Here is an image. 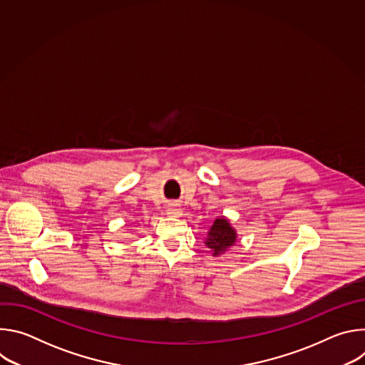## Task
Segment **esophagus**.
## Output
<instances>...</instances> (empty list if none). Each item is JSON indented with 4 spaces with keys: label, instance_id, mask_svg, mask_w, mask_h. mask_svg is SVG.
<instances>
[{
    "label": "esophagus",
    "instance_id": "34e87169",
    "mask_svg": "<svg viewBox=\"0 0 365 365\" xmlns=\"http://www.w3.org/2000/svg\"><path fill=\"white\" fill-rule=\"evenodd\" d=\"M166 214H168L169 217H172V218H179V217L183 214L180 203H178V202H172V203H169L168 210H166Z\"/></svg>",
    "mask_w": 365,
    "mask_h": 365
}]
</instances>
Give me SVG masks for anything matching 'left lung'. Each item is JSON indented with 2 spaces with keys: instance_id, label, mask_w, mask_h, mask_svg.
<instances>
[{
  "instance_id": "8db88e82",
  "label": "left lung",
  "mask_w": 365,
  "mask_h": 365,
  "mask_svg": "<svg viewBox=\"0 0 365 365\" xmlns=\"http://www.w3.org/2000/svg\"><path fill=\"white\" fill-rule=\"evenodd\" d=\"M237 242V231L230 224V220L220 217L211 225L207 235L205 238L206 247L212 251L214 257L225 254Z\"/></svg>"
}]
</instances>
